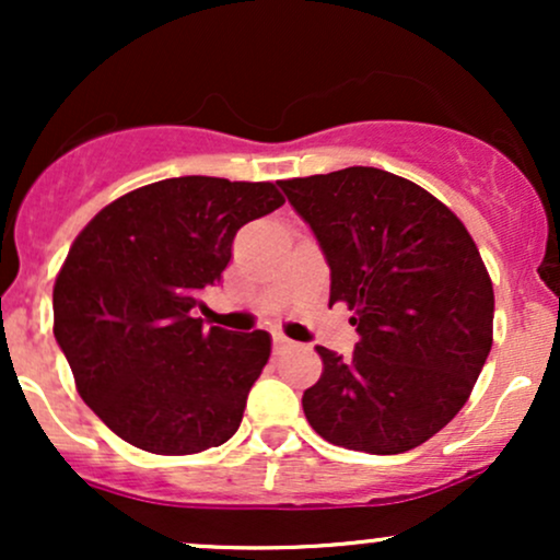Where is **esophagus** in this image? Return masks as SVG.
<instances>
[{"mask_svg": "<svg viewBox=\"0 0 560 560\" xmlns=\"http://www.w3.org/2000/svg\"><path fill=\"white\" fill-rule=\"evenodd\" d=\"M292 345H294L292 339L281 337V334H279V337H273V350H276V352H284V350H289V347H292Z\"/></svg>", "mask_w": 560, "mask_h": 560, "instance_id": "1", "label": "esophagus"}]
</instances>
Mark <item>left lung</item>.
Returning a JSON list of instances; mask_svg holds the SVG:
<instances>
[{"instance_id":"8db88e82","label":"left lung","mask_w":560,"mask_h":560,"mask_svg":"<svg viewBox=\"0 0 560 560\" xmlns=\"http://www.w3.org/2000/svg\"><path fill=\"white\" fill-rule=\"evenodd\" d=\"M331 268L361 342L316 347L324 374L302 395L331 445L371 455L419 447L464 408L492 347L494 292L460 218L395 173L352 168L279 182Z\"/></svg>"}]
</instances>
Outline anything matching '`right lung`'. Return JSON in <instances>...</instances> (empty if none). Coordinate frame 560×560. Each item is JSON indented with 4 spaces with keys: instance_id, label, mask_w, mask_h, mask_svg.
Returning <instances> with one entry per match:
<instances>
[{
    "instance_id": "1",
    "label": "right lung",
    "mask_w": 560,
    "mask_h": 560,
    "mask_svg": "<svg viewBox=\"0 0 560 560\" xmlns=\"http://www.w3.org/2000/svg\"><path fill=\"white\" fill-rule=\"evenodd\" d=\"M284 197L271 182L182 176L102 208L57 273L55 339L83 402L128 445L191 455L234 436L271 355L268 331L195 318L244 223Z\"/></svg>"
}]
</instances>
